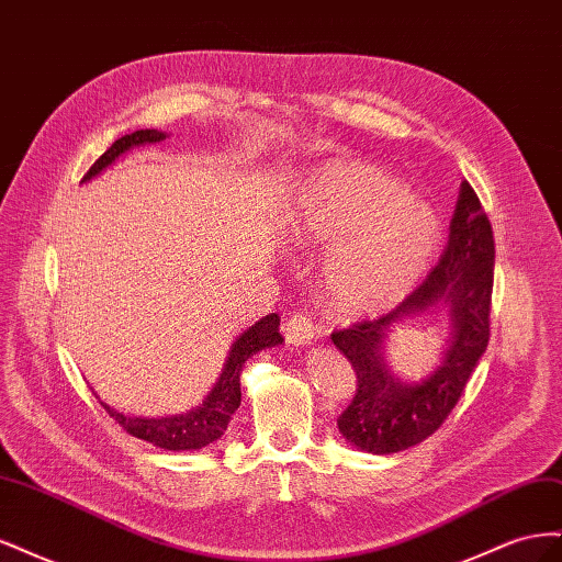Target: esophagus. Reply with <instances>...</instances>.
Masks as SVG:
<instances>
[{"label":"esophagus","instance_id":"34e87169","mask_svg":"<svg viewBox=\"0 0 562 562\" xmlns=\"http://www.w3.org/2000/svg\"><path fill=\"white\" fill-rule=\"evenodd\" d=\"M283 335H285L288 345L307 347V345L314 342L316 328H314V323L304 314H291L283 323Z\"/></svg>","mask_w":562,"mask_h":562}]
</instances>
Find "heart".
<instances>
[{
    "label": "heart",
    "instance_id": "1",
    "mask_svg": "<svg viewBox=\"0 0 562 562\" xmlns=\"http://www.w3.org/2000/svg\"><path fill=\"white\" fill-rule=\"evenodd\" d=\"M285 234L302 250L328 248L321 285L342 316L396 307L427 277L440 246L438 213L405 182L353 161H328L300 182Z\"/></svg>",
    "mask_w": 562,
    "mask_h": 562
}]
</instances>
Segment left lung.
<instances>
[{
    "instance_id": "obj_1",
    "label": "left lung",
    "mask_w": 562,
    "mask_h": 562,
    "mask_svg": "<svg viewBox=\"0 0 562 562\" xmlns=\"http://www.w3.org/2000/svg\"><path fill=\"white\" fill-rule=\"evenodd\" d=\"M492 279V227L473 187L464 180L446 252L427 281L394 312L356 323L330 337L356 372L353 401L337 419L347 443L372 454L401 452L422 443L448 419L487 349ZM438 315H446L451 323V339L441 363L419 383L401 381L383 359L387 337L415 317Z\"/></svg>"
}]
</instances>
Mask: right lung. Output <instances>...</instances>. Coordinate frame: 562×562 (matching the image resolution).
Listing matches in <instances>:
<instances>
[{
	"label": "right lung",
	"instance_id": "right-lung-1",
	"mask_svg": "<svg viewBox=\"0 0 562 562\" xmlns=\"http://www.w3.org/2000/svg\"><path fill=\"white\" fill-rule=\"evenodd\" d=\"M168 135L157 128H143L124 135V138L114 140V145L100 157L91 168L89 173L83 176L81 182H89L95 176L105 171L108 166H112L119 157H124L126 151L133 147H143V145H155L166 140ZM279 314H267L260 321H255L252 326H248L239 337L234 339V345L229 347V356L223 366V372H220L217 382L209 391V396L203 398L196 407L180 415H164V417H131L114 411L108 403L100 401V405L105 407L110 417L119 422L135 438H143L147 443L164 448V450H201L223 436L227 431V424L234 417V413L239 411L241 405V370L246 361L252 353H258L269 347H279L283 342V337L279 333Z\"/></svg>",
	"mask_w": 562,
	"mask_h": 562
}]
</instances>
